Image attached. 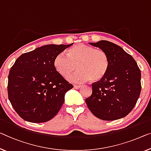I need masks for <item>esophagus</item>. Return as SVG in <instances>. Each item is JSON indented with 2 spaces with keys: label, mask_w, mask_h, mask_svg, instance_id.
Instances as JSON below:
<instances>
[{
  "label": "esophagus",
  "mask_w": 151,
  "mask_h": 151,
  "mask_svg": "<svg viewBox=\"0 0 151 151\" xmlns=\"http://www.w3.org/2000/svg\"><path fill=\"white\" fill-rule=\"evenodd\" d=\"M81 87V85H74V88L76 89H78Z\"/></svg>",
  "instance_id": "obj_1"
}]
</instances>
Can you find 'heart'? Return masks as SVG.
<instances>
[{"mask_svg": "<svg viewBox=\"0 0 151 151\" xmlns=\"http://www.w3.org/2000/svg\"><path fill=\"white\" fill-rule=\"evenodd\" d=\"M65 53H60L54 60V66L58 73L67 76L66 79L74 83H81L91 79L100 81L109 68V60L104 51L84 44L71 47Z\"/></svg>", "mask_w": 151, "mask_h": 151, "instance_id": "b5f03b06", "label": "heart"}]
</instances>
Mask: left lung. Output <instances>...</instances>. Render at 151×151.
Returning <instances> with one entry per match:
<instances>
[{
  "label": "left lung",
  "mask_w": 151,
  "mask_h": 151,
  "mask_svg": "<svg viewBox=\"0 0 151 151\" xmlns=\"http://www.w3.org/2000/svg\"><path fill=\"white\" fill-rule=\"evenodd\" d=\"M104 51L109 68L100 81L93 83L85 102L93 115L104 121L127 116L136 105L141 91V72L132 55L122 47L108 41L89 42Z\"/></svg>",
  "instance_id": "8db88e82"
}]
</instances>
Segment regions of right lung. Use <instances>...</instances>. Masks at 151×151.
Masks as SVG:
<instances>
[{"label":"right lung","instance_id":"right-lung-1","mask_svg":"<svg viewBox=\"0 0 151 151\" xmlns=\"http://www.w3.org/2000/svg\"><path fill=\"white\" fill-rule=\"evenodd\" d=\"M72 45H46L15 60L8 76V96L24 120L47 122L59 112L65 94L73 85L58 73L54 60Z\"/></svg>","mask_w":151,"mask_h":151}]
</instances>
